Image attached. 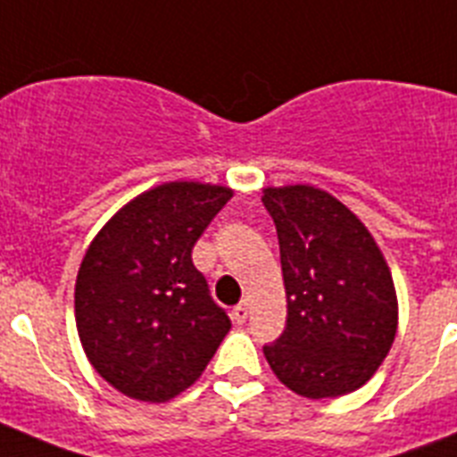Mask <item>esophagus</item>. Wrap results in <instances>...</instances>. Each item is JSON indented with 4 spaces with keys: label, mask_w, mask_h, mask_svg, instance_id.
<instances>
[{
    "label": "esophagus",
    "mask_w": 457,
    "mask_h": 457,
    "mask_svg": "<svg viewBox=\"0 0 457 457\" xmlns=\"http://www.w3.org/2000/svg\"><path fill=\"white\" fill-rule=\"evenodd\" d=\"M246 318H249V305L239 303L232 308V320H235L237 325H244V322H246Z\"/></svg>",
    "instance_id": "34e87169"
}]
</instances>
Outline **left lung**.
<instances>
[{"label":"left lung","mask_w":457,"mask_h":457,"mask_svg":"<svg viewBox=\"0 0 457 457\" xmlns=\"http://www.w3.org/2000/svg\"><path fill=\"white\" fill-rule=\"evenodd\" d=\"M279 239L287 327L263 353L299 396L361 389L389 353L398 303L368 228L332 194L308 185L263 192Z\"/></svg>","instance_id":"left-lung-1"}]
</instances>
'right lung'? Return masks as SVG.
Instances as JSON below:
<instances>
[{
	"mask_svg": "<svg viewBox=\"0 0 457 457\" xmlns=\"http://www.w3.org/2000/svg\"><path fill=\"white\" fill-rule=\"evenodd\" d=\"M232 189L168 182L123 206L89 244L75 282V322L99 375L161 403L192 386L229 332L225 308L192 263Z\"/></svg>",
	"mask_w": 457,
	"mask_h": 457,
	"instance_id": "right-lung-1",
	"label": "right lung"
}]
</instances>
